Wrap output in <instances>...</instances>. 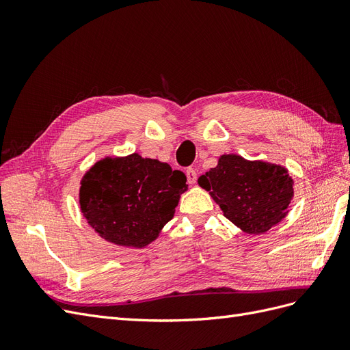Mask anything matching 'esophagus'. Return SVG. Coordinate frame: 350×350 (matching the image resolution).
<instances>
[{"instance_id":"esophagus-1","label":"esophagus","mask_w":350,"mask_h":350,"mask_svg":"<svg viewBox=\"0 0 350 350\" xmlns=\"http://www.w3.org/2000/svg\"><path fill=\"white\" fill-rule=\"evenodd\" d=\"M187 181H188V184H196L197 183V172L194 171L193 167H189V169H187Z\"/></svg>"}]
</instances>
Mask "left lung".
<instances>
[{"label": "left lung", "mask_w": 350, "mask_h": 350, "mask_svg": "<svg viewBox=\"0 0 350 350\" xmlns=\"http://www.w3.org/2000/svg\"><path fill=\"white\" fill-rule=\"evenodd\" d=\"M224 216L243 234L261 235L288 216L293 179L282 165L221 154L216 167L198 178Z\"/></svg>", "instance_id": "1"}]
</instances>
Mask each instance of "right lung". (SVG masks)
<instances>
[{
	"label": "right lung",
	"instance_id": "1",
	"mask_svg": "<svg viewBox=\"0 0 350 350\" xmlns=\"http://www.w3.org/2000/svg\"><path fill=\"white\" fill-rule=\"evenodd\" d=\"M181 171L157 159L107 156L83 175L80 210L96 234L118 247L144 248L175 215L188 189Z\"/></svg>",
	"mask_w": 350,
	"mask_h": 350
}]
</instances>
